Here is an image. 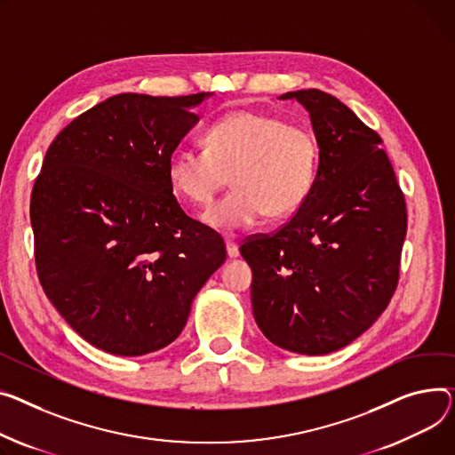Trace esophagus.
Returning a JSON list of instances; mask_svg holds the SVG:
<instances>
[{"mask_svg":"<svg viewBox=\"0 0 455 455\" xmlns=\"http://www.w3.org/2000/svg\"><path fill=\"white\" fill-rule=\"evenodd\" d=\"M227 254H228V258H237L239 256V245L235 243L234 239H227Z\"/></svg>","mask_w":455,"mask_h":455,"instance_id":"1","label":"esophagus"}]
</instances>
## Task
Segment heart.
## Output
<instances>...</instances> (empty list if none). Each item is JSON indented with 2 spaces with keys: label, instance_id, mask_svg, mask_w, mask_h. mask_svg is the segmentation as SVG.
<instances>
[{
  "label": "heart",
  "instance_id": "1",
  "mask_svg": "<svg viewBox=\"0 0 455 455\" xmlns=\"http://www.w3.org/2000/svg\"><path fill=\"white\" fill-rule=\"evenodd\" d=\"M204 144L206 149H173L166 173L172 188L194 204L212 203L232 175L235 188L203 216L218 232L252 228L267 214L287 218L313 190L318 172L316 139L280 116L232 111L206 130Z\"/></svg>",
  "mask_w": 455,
  "mask_h": 455
}]
</instances>
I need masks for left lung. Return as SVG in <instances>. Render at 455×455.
<instances>
[{"label":"left lung","mask_w":455,"mask_h":455,"mask_svg":"<svg viewBox=\"0 0 455 455\" xmlns=\"http://www.w3.org/2000/svg\"><path fill=\"white\" fill-rule=\"evenodd\" d=\"M318 144L313 190L276 234L239 252L252 268V313L282 349L327 355L384 313L399 280L406 204L380 137L320 89L289 91Z\"/></svg>","instance_id":"obj_1"}]
</instances>
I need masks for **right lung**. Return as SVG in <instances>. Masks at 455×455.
<instances>
[{"label":"right lung","instance_id":"right-lung-1","mask_svg":"<svg viewBox=\"0 0 455 455\" xmlns=\"http://www.w3.org/2000/svg\"><path fill=\"white\" fill-rule=\"evenodd\" d=\"M214 93H120L76 116L49 146L30 196L40 283L78 335L140 356L172 344L225 263L220 234L190 220L166 164Z\"/></svg>","mask_w":455,"mask_h":455}]
</instances>
